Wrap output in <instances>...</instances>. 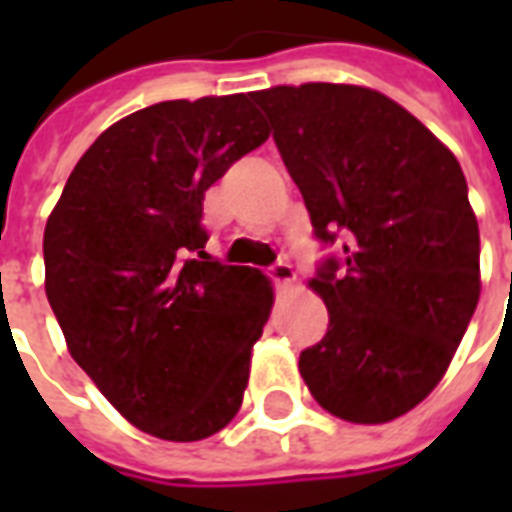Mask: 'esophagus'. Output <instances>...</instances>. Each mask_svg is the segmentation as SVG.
Wrapping results in <instances>:
<instances>
[{
  "label": "esophagus",
  "instance_id": "obj_1",
  "mask_svg": "<svg viewBox=\"0 0 512 512\" xmlns=\"http://www.w3.org/2000/svg\"><path fill=\"white\" fill-rule=\"evenodd\" d=\"M268 279L273 281V284H276V287H289V284H295V268H292V265L289 263H273L271 268H268Z\"/></svg>",
  "mask_w": 512,
  "mask_h": 512
}]
</instances>
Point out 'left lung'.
<instances>
[{
	"label": "left lung",
	"instance_id": "left-lung-1",
	"mask_svg": "<svg viewBox=\"0 0 512 512\" xmlns=\"http://www.w3.org/2000/svg\"><path fill=\"white\" fill-rule=\"evenodd\" d=\"M252 100L313 236L342 249L311 281L329 327L300 353V374L340 420H396L444 377L478 305V223L460 162L406 108L366 87H271Z\"/></svg>",
	"mask_w": 512,
	"mask_h": 512
}]
</instances>
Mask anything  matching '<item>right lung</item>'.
<instances>
[{"label":"right lung","instance_id":"obj_1","mask_svg":"<svg viewBox=\"0 0 512 512\" xmlns=\"http://www.w3.org/2000/svg\"><path fill=\"white\" fill-rule=\"evenodd\" d=\"M268 140L247 95L124 116L79 159L44 228V289L68 350L119 412L164 441L236 417L271 281L204 252V191Z\"/></svg>","mask_w":512,"mask_h":512}]
</instances>
